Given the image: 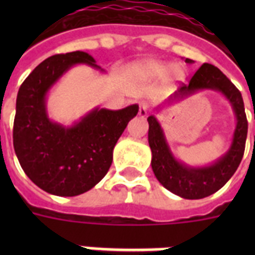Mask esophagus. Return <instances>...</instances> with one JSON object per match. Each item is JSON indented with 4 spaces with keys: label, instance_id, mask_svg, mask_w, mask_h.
Masks as SVG:
<instances>
[{
    "label": "esophagus",
    "instance_id": "obj_1",
    "mask_svg": "<svg viewBox=\"0 0 255 255\" xmlns=\"http://www.w3.org/2000/svg\"><path fill=\"white\" fill-rule=\"evenodd\" d=\"M148 110H149V106H148L147 103H140V108H139V115L141 116V118H144V116H147L148 114Z\"/></svg>",
    "mask_w": 255,
    "mask_h": 255
}]
</instances>
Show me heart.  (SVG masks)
Segmentation results:
<instances>
[{"instance_id": "b5f03b06", "label": "heart", "mask_w": 255, "mask_h": 255, "mask_svg": "<svg viewBox=\"0 0 255 255\" xmlns=\"http://www.w3.org/2000/svg\"><path fill=\"white\" fill-rule=\"evenodd\" d=\"M135 70L139 75H143V77L149 78V79H157V78H161L167 74V79L169 82L180 81L184 78V74H185L181 66L173 65L169 67L167 63L159 61L144 62L141 65L136 66Z\"/></svg>"}]
</instances>
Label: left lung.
Returning <instances> with one entry per match:
<instances>
[{"instance_id":"left-lung-1","label":"left lung","mask_w":255,"mask_h":255,"mask_svg":"<svg viewBox=\"0 0 255 255\" xmlns=\"http://www.w3.org/2000/svg\"><path fill=\"white\" fill-rule=\"evenodd\" d=\"M185 62L192 63L193 61L186 58ZM198 90H214L224 94L232 104L237 118V126L229 151L209 167H188L174 159L155 115L147 119L149 124L148 143L152 151L151 165L156 178L172 193L188 200L208 197L229 181L241 163L248 136V119L241 92L216 66L204 63L190 78L189 85L182 83L181 87L168 99V103L177 102Z\"/></svg>"}]
</instances>
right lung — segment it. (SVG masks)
<instances>
[{
    "label": "right lung",
    "mask_w": 255,
    "mask_h": 255,
    "mask_svg": "<svg viewBox=\"0 0 255 255\" xmlns=\"http://www.w3.org/2000/svg\"><path fill=\"white\" fill-rule=\"evenodd\" d=\"M86 63L100 69L85 51L47 58L19 87L15 104L13 145L27 177L47 193L73 197L90 190L106 176L112 151L137 104L111 111L95 108L71 127L49 119L46 94L73 67Z\"/></svg>",
    "instance_id": "1"
}]
</instances>
